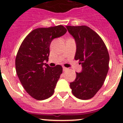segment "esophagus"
I'll list each match as a JSON object with an SVG mask.
<instances>
[{
    "mask_svg": "<svg viewBox=\"0 0 123 123\" xmlns=\"http://www.w3.org/2000/svg\"><path fill=\"white\" fill-rule=\"evenodd\" d=\"M67 69H68V68H65V67H63V71H67Z\"/></svg>",
    "mask_w": 123,
    "mask_h": 123,
    "instance_id": "obj_1",
    "label": "esophagus"
}]
</instances>
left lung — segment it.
I'll return each instance as SVG.
<instances>
[{"instance_id":"1","label":"left lung","mask_w":123,"mask_h":123,"mask_svg":"<svg viewBox=\"0 0 123 123\" xmlns=\"http://www.w3.org/2000/svg\"><path fill=\"white\" fill-rule=\"evenodd\" d=\"M76 43L75 59L82 66L81 72L70 83L72 92L81 99L92 98L101 88L109 69L110 56L98 35L86 26H67Z\"/></svg>"}]
</instances>
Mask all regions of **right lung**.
Listing matches in <instances>:
<instances>
[{
    "label": "right lung",
    "instance_id": "obj_1",
    "mask_svg": "<svg viewBox=\"0 0 123 123\" xmlns=\"http://www.w3.org/2000/svg\"><path fill=\"white\" fill-rule=\"evenodd\" d=\"M62 25L34 29L25 38L18 50L15 60L17 75L23 87L37 100L47 99L53 95L62 67H50L49 47L54 39L65 34Z\"/></svg>",
    "mask_w": 123,
    "mask_h": 123
}]
</instances>
